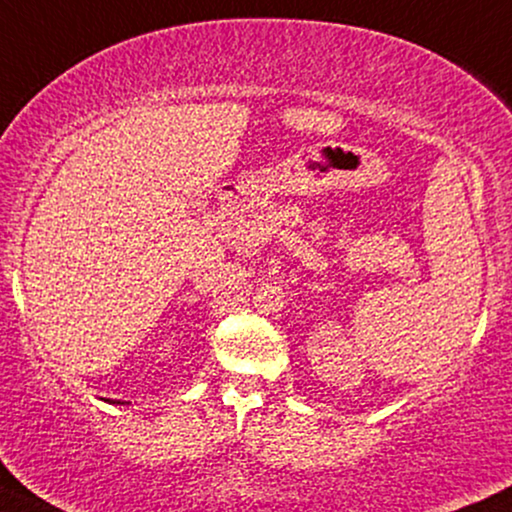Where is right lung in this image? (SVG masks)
<instances>
[{"label":"right lung","instance_id":"right-lung-1","mask_svg":"<svg viewBox=\"0 0 512 512\" xmlns=\"http://www.w3.org/2000/svg\"><path fill=\"white\" fill-rule=\"evenodd\" d=\"M108 401H111V399H108ZM111 404H120V401H111Z\"/></svg>","mask_w":512,"mask_h":512}]
</instances>
